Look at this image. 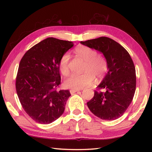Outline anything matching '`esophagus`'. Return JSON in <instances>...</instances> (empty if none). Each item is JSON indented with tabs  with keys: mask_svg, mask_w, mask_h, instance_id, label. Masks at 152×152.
<instances>
[{
	"mask_svg": "<svg viewBox=\"0 0 152 152\" xmlns=\"http://www.w3.org/2000/svg\"><path fill=\"white\" fill-rule=\"evenodd\" d=\"M78 91H79V90H77V89H71L70 91L71 94H73L74 93H75V92H78Z\"/></svg>",
	"mask_w": 152,
	"mask_h": 152,
	"instance_id": "obj_1",
	"label": "esophagus"
}]
</instances>
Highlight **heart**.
I'll list each match as a JSON object with an SVG mask.
<instances>
[{"mask_svg": "<svg viewBox=\"0 0 152 152\" xmlns=\"http://www.w3.org/2000/svg\"><path fill=\"white\" fill-rule=\"evenodd\" d=\"M76 54L86 62L84 71L81 74H72L64 82L67 88L82 89L93 82L94 77L101 80L104 78L108 71V63L105 58L98 56L96 51L85 45H79L74 50ZM70 55L65 53L59 61V69L64 76L69 73L68 63Z\"/></svg>", "mask_w": 152, "mask_h": 152, "instance_id": "b5f03b06", "label": "heart"}]
</instances>
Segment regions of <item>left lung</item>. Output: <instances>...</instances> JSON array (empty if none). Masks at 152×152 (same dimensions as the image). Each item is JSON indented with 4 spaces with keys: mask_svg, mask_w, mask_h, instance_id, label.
I'll return each instance as SVG.
<instances>
[{
    "mask_svg": "<svg viewBox=\"0 0 152 152\" xmlns=\"http://www.w3.org/2000/svg\"><path fill=\"white\" fill-rule=\"evenodd\" d=\"M80 43L101 52L107 61L109 70L87 106L100 119H117L127 109L134 96L136 75L132 59L122 45L109 37Z\"/></svg>",
    "mask_w": 152,
    "mask_h": 152,
    "instance_id": "1",
    "label": "left lung"
}]
</instances>
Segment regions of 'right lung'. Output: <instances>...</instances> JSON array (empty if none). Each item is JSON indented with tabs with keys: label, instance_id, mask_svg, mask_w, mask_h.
<instances>
[{
	"label": "right lung",
	"instance_id": "add662e5",
	"mask_svg": "<svg viewBox=\"0 0 152 152\" xmlns=\"http://www.w3.org/2000/svg\"><path fill=\"white\" fill-rule=\"evenodd\" d=\"M73 42L48 37L30 48L20 60L16 91L27 114L35 122L49 124L63 114L68 90L58 91L61 83L59 61Z\"/></svg>",
	"mask_w": 152,
	"mask_h": 152
}]
</instances>
